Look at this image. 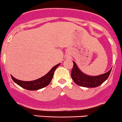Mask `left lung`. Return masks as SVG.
<instances>
[{"mask_svg":"<svg viewBox=\"0 0 122 122\" xmlns=\"http://www.w3.org/2000/svg\"><path fill=\"white\" fill-rule=\"evenodd\" d=\"M72 69L71 71V77L75 84L85 87H96L101 85L110 75L111 69L107 72L98 76H89L82 72L76 66L75 62H73Z\"/></svg>","mask_w":122,"mask_h":122,"instance_id":"1","label":"left lung"}]
</instances>
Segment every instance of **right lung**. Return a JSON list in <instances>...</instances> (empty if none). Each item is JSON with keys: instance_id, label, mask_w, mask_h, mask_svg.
<instances>
[{"instance_id": "1", "label": "right lung", "mask_w": 122, "mask_h": 122, "mask_svg": "<svg viewBox=\"0 0 122 122\" xmlns=\"http://www.w3.org/2000/svg\"><path fill=\"white\" fill-rule=\"evenodd\" d=\"M60 63L54 66L48 74H46L42 77L40 78L39 79H37L36 80L31 81H24L18 80L15 78L14 76L11 75L12 80L17 83L18 85L21 86V87L29 90H37L39 89L44 88L48 86L50 83L52 78L53 77V74H54V71L56 70L57 68L60 65Z\"/></svg>"}]
</instances>
